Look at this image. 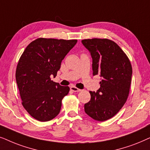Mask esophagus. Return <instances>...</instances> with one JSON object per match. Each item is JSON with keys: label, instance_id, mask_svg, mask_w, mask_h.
I'll return each instance as SVG.
<instances>
[{"label": "esophagus", "instance_id": "34e87169", "mask_svg": "<svg viewBox=\"0 0 150 150\" xmlns=\"http://www.w3.org/2000/svg\"><path fill=\"white\" fill-rule=\"evenodd\" d=\"M70 89H71V91H72L73 92H79V91H81L80 89L77 88L75 87V86H71Z\"/></svg>", "mask_w": 150, "mask_h": 150}]
</instances>
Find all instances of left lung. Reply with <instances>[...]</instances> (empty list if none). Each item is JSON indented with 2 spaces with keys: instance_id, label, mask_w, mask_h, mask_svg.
Returning a JSON list of instances; mask_svg holds the SVG:
<instances>
[{
  "instance_id": "1",
  "label": "left lung",
  "mask_w": 150,
  "mask_h": 150,
  "mask_svg": "<svg viewBox=\"0 0 150 150\" xmlns=\"http://www.w3.org/2000/svg\"><path fill=\"white\" fill-rule=\"evenodd\" d=\"M81 42L93 58V75L101 77L98 91H90L91 98L85 103V112L96 121H106L118 113L128 97L132 74L130 61L109 39H85Z\"/></svg>"
}]
</instances>
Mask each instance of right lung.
<instances>
[{
	"instance_id": "1",
	"label": "right lung",
	"mask_w": 150,
	"mask_h": 150,
	"mask_svg": "<svg viewBox=\"0 0 150 150\" xmlns=\"http://www.w3.org/2000/svg\"><path fill=\"white\" fill-rule=\"evenodd\" d=\"M77 40L40 38L31 42L20 57L16 79L27 112L38 121L54 119L60 112L62 100L70 91L51 80L57 75L61 62Z\"/></svg>"
}]
</instances>
